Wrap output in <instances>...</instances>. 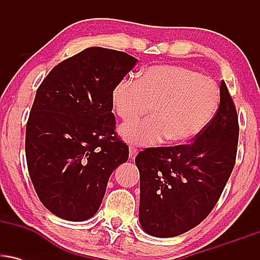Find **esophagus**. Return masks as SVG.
<instances>
[{"label":"esophagus","mask_w":260,"mask_h":260,"mask_svg":"<svg viewBox=\"0 0 260 260\" xmlns=\"http://www.w3.org/2000/svg\"><path fill=\"white\" fill-rule=\"evenodd\" d=\"M137 154H138V150H137V148L131 147L129 148V157H131V159H132V160L136 159Z\"/></svg>","instance_id":"34e87169"}]
</instances>
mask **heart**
Instances as JSON below:
<instances>
[{"instance_id": "obj_1", "label": "heart", "mask_w": 260, "mask_h": 260, "mask_svg": "<svg viewBox=\"0 0 260 260\" xmlns=\"http://www.w3.org/2000/svg\"><path fill=\"white\" fill-rule=\"evenodd\" d=\"M219 104V89L208 77L177 64L151 66L138 80L115 85L112 105L121 120L132 122L149 112L148 120L128 123L120 134L128 143L153 145L166 138L183 144L204 129Z\"/></svg>"}]
</instances>
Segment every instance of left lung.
Wrapping results in <instances>:
<instances>
[{"instance_id":"8db88e82","label":"left lung","mask_w":260,"mask_h":260,"mask_svg":"<svg viewBox=\"0 0 260 260\" xmlns=\"http://www.w3.org/2000/svg\"><path fill=\"white\" fill-rule=\"evenodd\" d=\"M238 132L234 100L222 80L219 109L194 142L147 148L137 155L139 222L147 234L175 237L210 214L235 166Z\"/></svg>"}]
</instances>
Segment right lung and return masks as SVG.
Wrapping results in <instances>:
<instances>
[{
  "mask_svg": "<svg viewBox=\"0 0 260 260\" xmlns=\"http://www.w3.org/2000/svg\"><path fill=\"white\" fill-rule=\"evenodd\" d=\"M136 62L126 52L89 47L55 66L38 88L26 164L39 199L61 219L95 215L113 170L128 160L115 132L112 91Z\"/></svg>",
  "mask_w": 260,
  "mask_h": 260,
  "instance_id": "obj_1",
  "label": "right lung"
}]
</instances>
